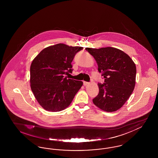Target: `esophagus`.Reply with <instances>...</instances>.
Instances as JSON below:
<instances>
[{"instance_id": "34e87169", "label": "esophagus", "mask_w": 158, "mask_h": 158, "mask_svg": "<svg viewBox=\"0 0 158 158\" xmlns=\"http://www.w3.org/2000/svg\"><path fill=\"white\" fill-rule=\"evenodd\" d=\"M89 83L88 82H85V81H83V85L84 86H86L87 85H88Z\"/></svg>"}]
</instances>
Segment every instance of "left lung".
I'll list each match as a JSON object with an SVG mask.
<instances>
[{
	"mask_svg": "<svg viewBox=\"0 0 158 158\" xmlns=\"http://www.w3.org/2000/svg\"><path fill=\"white\" fill-rule=\"evenodd\" d=\"M98 64V71L104 77L98 83L99 94L92 101L101 110L114 112L123 106L134 90L135 63L130 56L114 47L99 49L86 48Z\"/></svg>",
	"mask_w": 158,
	"mask_h": 158,
	"instance_id": "left-lung-1",
	"label": "left lung"
}]
</instances>
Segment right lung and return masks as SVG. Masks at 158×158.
Segmentation results:
<instances>
[{"label": "right lung", "instance_id": "obj_1", "mask_svg": "<svg viewBox=\"0 0 158 158\" xmlns=\"http://www.w3.org/2000/svg\"><path fill=\"white\" fill-rule=\"evenodd\" d=\"M83 48L57 44L43 49L32 61L31 88L45 110L57 112L64 110L82 87V81L64 76L72 73L71 63L76 54Z\"/></svg>", "mask_w": 158, "mask_h": 158}]
</instances>
